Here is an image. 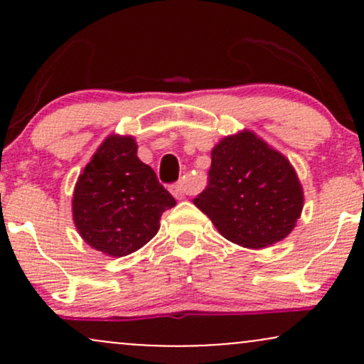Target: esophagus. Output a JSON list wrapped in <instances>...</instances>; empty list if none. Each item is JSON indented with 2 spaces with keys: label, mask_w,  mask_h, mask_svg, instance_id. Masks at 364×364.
Here are the masks:
<instances>
[{
  "label": "esophagus",
  "mask_w": 364,
  "mask_h": 364,
  "mask_svg": "<svg viewBox=\"0 0 364 364\" xmlns=\"http://www.w3.org/2000/svg\"><path fill=\"white\" fill-rule=\"evenodd\" d=\"M171 193L174 195V198L176 200H183L186 196V185L185 183H176V185L171 186Z\"/></svg>",
  "instance_id": "esophagus-1"
}]
</instances>
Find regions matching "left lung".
I'll use <instances>...</instances> for the list:
<instances>
[{
	"instance_id": "obj_1",
	"label": "left lung",
	"mask_w": 364,
	"mask_h": 364,
	"mask_svg": "<svg viewBox=\"0 0 364 364\" xmlns=\"http://www.w3.org/2000/svg\"><path fill=\"white\" fill-rule=\"evenodd\" d=\"M208 186L193 203L225 240L260 250L291 235L304 193L289 159L252 129L228 135L212 149Z\"/></svg>"
}]
</instances>
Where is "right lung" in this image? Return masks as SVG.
Instances as JSON below:
<instances>
[{
    "mask_svg": "<svg viewBox=\"0 0 364 364\" xmlns=\"http://www.w3.org/2000/svg\"><path fill=\"white\" fill-rule=\"evenodd\" d=\"M136 150L132 135L111 133L82 169L73 190L78 235L107 257H127L147 245L161 228V215L176 205Z\"/></svg>",
    "mask_w": 364,
    "mask_h": 364,
    "instance_id": "obj_1",
    "label": "right lung"
}]
</instances>
